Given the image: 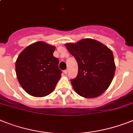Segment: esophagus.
<instances>
[{"mask_svg":"<svg viewBox=\"0 0 133 133\" xmlns=\"http://www.w3.org/2000/svg\"><path fill=\"white\" fill-rule=\"evenodd\" d=\"M63 73H64V74H67V73H68V69H66V70H64V71H63Z\"/></svg>","mask_w":133,"mask_h":133,"instance_id":"34e87169","label":"esophagus"}]
</instances>
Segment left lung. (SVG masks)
Masks as SVG:
<instances>
[{
	"label": "left lung",
	"mask_w": 133,
	"mask_h": 133,
	"mask_svg": "<svg viewBox=\"0 0 133 133\" xmlns=\"http://www.w3.org/2000/svg\"><path fill=\"white\" fill-rule=\"evenodd\" d=\"M66 48L78 64V73L71 84L75 91L84 98L101 95L110 85L116 65L110 49L98 41L84 39Z\"/></svg>",
	"instance_id": "8db88e82"
}]
</instances>
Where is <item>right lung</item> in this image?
<instances>
[{"label":"right lung","mask_w":133,"mask_h":133,"mask_svg":"<svg viewBox=\"0 0 133 133\" xmlns=\"http://www.w3.org/2000/svg\"><path fill=\"white\" fill-rule=\"evenodd\" d=\"M54 46L43 41L26 47L17 57L15 72L19 84L35 97L48 96L54 90L61 77L58 59L53 56Z\"/></svg>","instance_id":"obj_1"}]
</instances>
